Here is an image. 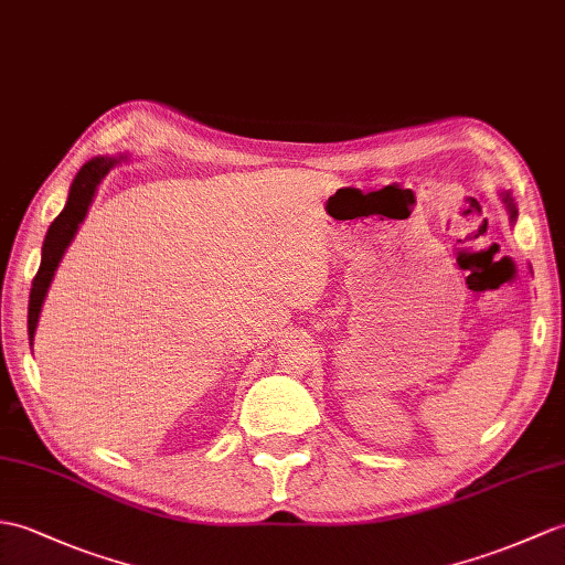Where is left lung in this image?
Returning <instances> with one entry per match:
<instances>
[{
  "label": "left lung",
  "instance_id": "left-lung-1",
  "mask_svg": "<svg viewBox=\"0 0 565 565\" xmlns=\"http://www.w3.org/2000/svg\"><path fill=\"white\" fill-rule=\"evenodd\" d=\"M503 200H505V206H508V212H510V218H513V221H515L518 212H515V204H513V200H510V194H505V196H503Z\"/></svg>",
  "mask_w": 565,
  "mask_h": 565
}]
</instances>
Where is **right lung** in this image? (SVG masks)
Instances as JSON below:
<instances>
[{
  "mask_svg": "<svg viewBox=\"0 0 565 565\" xmlns=\"http://www.w3.org/2000/svg\"><path fill=\"white\" fill-rule=\"evenodd\" d=\"M115 159H108V156H98V159L88 161L78 170L72 188H70V200L64 204L60 216L50 223L45 243H43V259L41 267H38V274L31 286V300H29V339L33 342L38 318H41V308L47 294V286L55 277V269L60 265V259L67 250V245L72 243L74 233L78 228V223L84 221L90 200H94L96 188L100 185V180L108 175V170L115 166Z\"/></svg>",
  "mask_w": 565,
  "mask_h": 565,
  "instance_id": "add662e5",
  "label": "right lung"
}]
</instances>
